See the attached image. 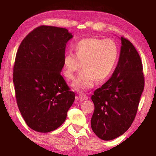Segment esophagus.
<instances>
[{"mask_svg":"<svg viewBox=\"0 0 156 156\" xmlns=\"http://www.w3.org/2000/svg\"><path fill=\"white\" fill-rule=\"evenodd\" d=\"M79 98H80L81 101H83V100H87L88 96H87L85 94H79Z\"/></svg>","mask_w":156,"mask_h":156,"instance_id":"esophagus-1","label":"esophagus"}]
</instances>
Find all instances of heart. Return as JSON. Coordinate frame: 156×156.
<instances>
[{"label":"heart","mask_w":156,"mask_h":156,"mask_svg":"<svg viewBox=\"0 0 156 156\" xmlns=\"http://www.w3.org/2000/svg\"><path fill=\"white\" fill-rule=\"evenodd\" d=\"M75 54L68 52L63 58V74L73 80L83 65V70L73 82L72 87L83 91L94 86L96 80L105 82L114 72L119 58V49L110 39L89 38L78 42Z\"/></svg>","instance_id":"b5f03b06"}]
</instances>
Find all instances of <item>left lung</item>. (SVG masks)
Wrapping results in <instances>:
<instances>
[{"instance_id":"obj_1","label":"left lung","mask_w":156,"mask_h":156,"mask_svg":"<svg viewBox=\"0 0 156 156\" xmlns=\"http://www.w3.org/2000/svg\"><path fill=\"white\" fill-rule=\"evenodd\" d=\"M117 67L109 80L95 90L91 126L103 140H112L128 130L138 111L144 78L140 55L130 41L121 37Z\"/></svg>"}]
</instances>
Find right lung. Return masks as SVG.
Segmentation results:
<instances>
[{
  "instance_id": "1",
  "label": "right lung",
  "mask_w": 156,
  "mask_h": 156,
  "mask_svg": "<svg viewBox=\"0 0 156 156\" xmlns=\"http://www.w3.org/2000/svg\"><path fill=\"white\" fill-rule=\"evenodd\" d=\"M73 38L65 28L42 25L18 48L13 73L17 105L33 130L47 133L65 122L75 100L60 72L66 44Z\"/></svg>"
}]
</instances>
